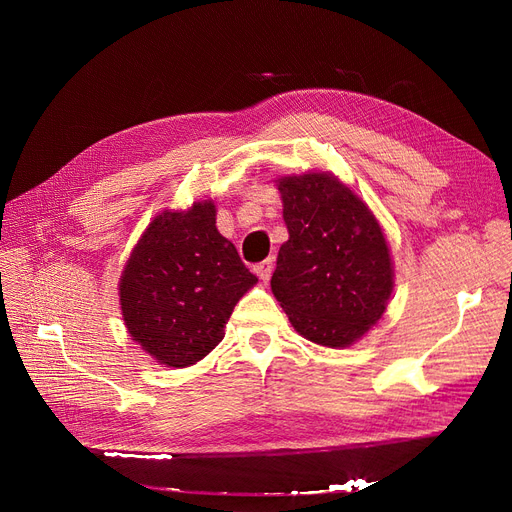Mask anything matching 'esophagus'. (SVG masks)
Returning <instances> with one entry per match:
<instances>
[{"label": "esophagus", "instance_id": "esophagus-1", "mask_svg": "<svg viewBox=\"0 0 512 512\" xmlns=\"http://www.w3.org/2000/svg\"><path fill=\"white\" fill-rule=\"evenodd\" d=\"M254 271H256V275L260 277L262 282H267L269 277H271V273H273V258H267V260L258 262V265L254 267Z\"/></svg>", "mask_w": 512, "mask_h": 512}]
</instances>
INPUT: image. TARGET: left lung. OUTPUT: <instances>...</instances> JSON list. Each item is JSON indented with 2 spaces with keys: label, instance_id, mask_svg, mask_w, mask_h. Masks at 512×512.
I'll return each mask as SVG.
<instances>
[{
  "label": "left lung",
  "instance_id": "8db88e82",
  "mask_svg": "<svg viewBox=\"0 0 512 512\" xmlns=\"http://www.w3.org/2000/svg\"><path fill=\"white\" fill-rule=\"evenodd\" d=\"M288 241L271 290L309 342L344 348L380 320L393 292L389 245L374 215L327 173L280 179Z\"/></svg>",
  "mask_w": 512,
  "mask_h": 512
}]
</instances>
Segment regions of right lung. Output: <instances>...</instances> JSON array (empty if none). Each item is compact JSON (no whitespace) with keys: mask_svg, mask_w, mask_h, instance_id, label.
<instances>
[{"mask_svg":"<svg viewBox=\"0 0 512 512\" xmlns=\"http://www.w3.org/2000/svg\"><path fill=\"white\" fill-rule=\"evenodd\" d=\"M258 282L215 228V205L164 211L136 243L119 301L134 342L166 367H188L224 339L243 294Z\"/></svg>","mask_w":512,"mask_h":512,"instance_id":"obj_1","label":"right lung"}]
</instances>
